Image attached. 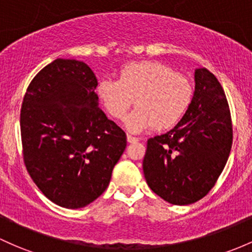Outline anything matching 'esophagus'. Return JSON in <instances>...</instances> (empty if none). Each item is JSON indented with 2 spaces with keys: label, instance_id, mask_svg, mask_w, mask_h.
Masks as SVG:
<instances>
[{
  "label": "esophagus",
  "instance_id": "34e87169",
  "mask_svg": "<svg viewBox=\"0 0 252 252\" xmlns=\"http://www.w3.org/2000/svg\"><path fill=\"white\" fill-rule=\"evenodd\" d=\"M139 140V138L131 136V134H127V142L128 143H137Z\"/></svg>",
  "mask_w": 252,
  "mask_h": 252
}]
</instances>
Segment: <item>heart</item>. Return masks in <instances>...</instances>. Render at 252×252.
Masks as SVG:
<instances>
[{"mask_svg": "<svg viewBox=\"0 0 252 252\" xmlns=\"http://www.w3.org/2000/svg\"><path fill=\"white\" fill-rule=\"evenodd\" d=\"M97 94L108 114L118 120L125 118L134 99L137 108L126 118L125 126L138 133L155 126H174L190 107L193 86L166 64L145 61L127 64L118 80H101Z\"/></svg>", "mask_w": 252, "mask_h": 252, "instance_id": "heart-1", "label": "heart"}]
</instances>
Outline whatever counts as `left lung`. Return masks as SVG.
<instances>
[{
  "label": "left lung",
  "mask_w": 252,
  "mask_h": 252,
  "mask_svg": "<svg viewBox=\"0 0 252 252\" xmlns=\"http://www.w3.org/2000/svg\"><path fill=\"white\" fill-rule=\"evenodd\" d=\"M233 140L226 94L212 72L194 71L192 102L167 133L148 139L143 170L164 201L188 205L203 198L226 166Z\"/></svg>",
  "instance_id": "obj_1"
}]
</instances>
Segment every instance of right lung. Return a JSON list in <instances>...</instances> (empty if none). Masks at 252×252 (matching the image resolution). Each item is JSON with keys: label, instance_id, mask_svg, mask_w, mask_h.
Segmentation results:
<instances>
[{"label": "right lung", "instance_id": "1", "mask_svg": "<svg viewBox=\"0 0 252 252\" xmlns=\"http://www.w3.org/2000/svg\"><path fill=\"white\" fill-rule=\"evenodd\" d=\"M96 75L56 59L30 83L20 112L24 162L40 191L78 209L98 198L126 148V134L98 108Z\"/></svg>", "mask_w": 252, "mask_h": 252}]
</instances>
